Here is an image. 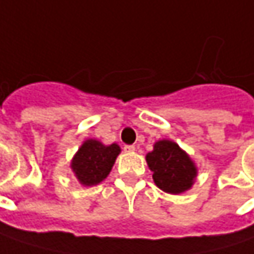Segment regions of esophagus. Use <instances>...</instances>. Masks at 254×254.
I'll use <instances>...</instances> for the list:
<instances>
[{"mask_svg": "<svg viewBox=\"0 0 254 254\" xmlns=\"http://www.w3.org/2000/svg\"><path fill=\"white\" fill-rule=\"evenodd\" d=\"M124 149H125V152H135V146L133 145H125Z\"/></svg>", "mask_w": 254, "mask_h": 254, "instance_id": "obj_1", "label": "esophagus"}]
</instances>
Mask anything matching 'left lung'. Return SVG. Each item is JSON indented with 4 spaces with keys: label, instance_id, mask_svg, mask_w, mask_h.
Wrapping results in <instances>:
<instances>
[{
    "label": "left lung",
    "instance_id": "left-lung-1",
    "mask_svg": "<svg viewBox=\"0 0 254 254\" xmlns=\"http://www.w3.org/2000/svg\"><path fill=\"white\" fill-rule=\"evenodd\" d=\"M146 164L152 171L155 186L168 194H183L194 186L198 168L192 158L171 139H159L146 154Z\"/></svg>",
    "mask_w": 254,
    "mask_h": 254
}]
</instances>
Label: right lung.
I'll return each instance as SVG.
<instances>
[{
  "label": "right lung",
  "instance_id": "add662e5",
  "mask_svg": "<svg viewBox=\"0 0 254 254\" xmlns=\"http://www.w3.org/2000/svg\"><path fill=\"white\" fill-rule=\"evenodd\" d=\"M121 154L118 143L105 145L103 142L89 138L83 141L77 152L70 161V168L83 187L100 184L112 171L113 164Z\"/></svg>",
  "mask_w": 254,
  "mask_h": 254
}]
</instances>
